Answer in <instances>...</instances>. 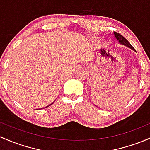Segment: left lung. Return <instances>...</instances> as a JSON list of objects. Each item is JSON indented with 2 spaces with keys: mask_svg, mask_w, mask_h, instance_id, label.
<instances>
[{
  "mask_svg": "<svg viewBox=\"0 0 150 150\" xmlns=\"http://www.w3.org/2000/svg\"><path fill=\"white\" fill-rule=\"evenodd\" d=\"M114 35H115V37L116 38L117 40L119 41L120 43H121V44H122V45H125L127 46V47H129V48H132V50H134V47H133L132 46L131 44L129 42V41L127 40L125 38L123 37V36L121 34L115 32V31H114Z\"/></svg>",
  "mask_w": 150,
  "mask_h": 150,
  "instance_id": "left-lung-1",
  "label": "left lung"
}]
</instances>
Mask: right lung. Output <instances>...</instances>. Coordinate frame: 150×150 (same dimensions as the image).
I'll list each match as a JSON object with an SVG mask.
<instances>
[{"instance_id":"right-lung-1","label":"right lung","mask_w":150,"mask_h":150,"mask_svg":"<svg viewBox=\"0 0 150 150\" xmlns=\"http://www.w3.org/2000/svg\"><path fill=\"white\" fill-rule=\"evenodd\" d=\"M50 105H48V106H46V107H45V108H47V107H49L50 106ZM43 108H42V109H43Z\"/></svg>"}]
</instances>
